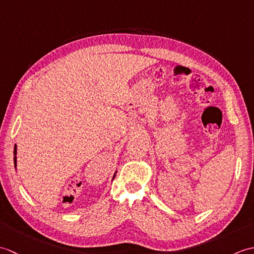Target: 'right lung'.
<instances>
[{
	"instance_id": "obj_1",
	"label": "right lung",
	"mask_w": 254,
	"mask_h": 254,
	"mask_svg": "<svg viewBox=\"0 0 254 254\" xmlns=\"http://www.w3.org/2000/svg\"><path fill=\"white\" fill-rule=\"evenodd\" d=\"M16 155H17V146H16V144H15V146H14V166H15V169H16V165H17V157H16ZM115 177H116V174L113 175L112 180L115 179Z\"/></svg>"
}]
</instances>
